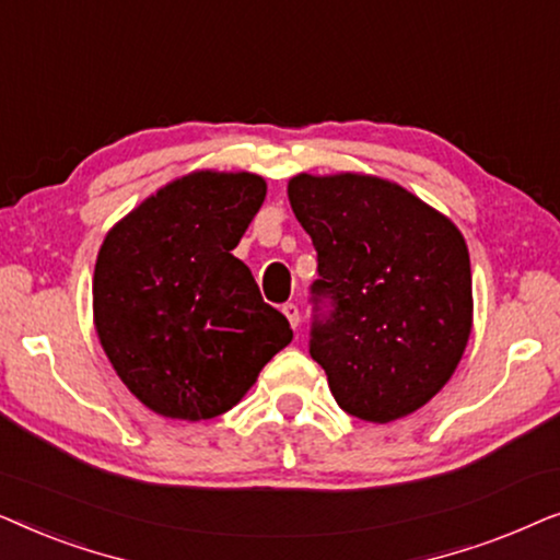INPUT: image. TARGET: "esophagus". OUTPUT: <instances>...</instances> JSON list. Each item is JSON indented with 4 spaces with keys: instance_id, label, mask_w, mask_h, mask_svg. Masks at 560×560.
<instances>
[{
    "instance_id": "esophagus-1",
    "label": "esophagus",
    "mask_w": 560,
    "mask_h": 560,
    "mask_svg": "<svg viewBox=\"0 0 560 560\" xmlns=\"http://www.w3.org/2000/svg\"><path fill=\"white\" fill-rule=\"evenodd\" d=\"M282 313H285V318L290 320V326H293V328L301 326V311H298L295 303H285V305H282Z\"/></svg>"
}]
</instances>
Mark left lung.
Here are the masks:
<instances>
[{
    "label": "left lung",
    "mask_w": 560,
    "mask_h": 560,
    "mask_svg": "<svg viewBox=\"0 0 560 560\" xmlns=\"http://www.w3.org/2000/svg\"><path fill=\"white\" fill-rule=\"evenodd\" d=\"M288 198L318 252L313 293L336 303L313 328L311 357L339 408L370 423L420 410L471 336L464 234L400 183L370 173H298Z\"/></svg>",
    "instance_id": "obj_1"
}]
</instances>
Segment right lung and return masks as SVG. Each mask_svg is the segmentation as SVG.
<instances>
[{"label": "right lung", "mask_w": 560, "mask_h": 560, "mask_svg": "<svg viewBox=\"0 0 560 560\" xmlns=\"http://www.w3.org/2000/svg\"><path fill=\"white\" fill-rule=\"evenodd\" d=\"M265 196L257 173H186L137 203L98 247V343L158 416L198 423L232 410L293 339L232 255Z\"/></svg>", "instance_id": "right-lung-1"}]
</instances>
